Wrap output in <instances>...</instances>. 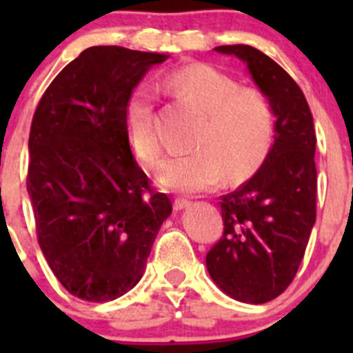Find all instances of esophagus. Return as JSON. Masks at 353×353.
<instances>
[{
	"label": "esophagus",
	"mask_w": 353,
	"mask_h": 353,
	"mask_svg": "<svg viewBox=\"0 0 353 353\" xmlns=\"http://www.w3.org/2000/svg\"><path fill=\"white\" fill-rule=\"evenodd\" d=\"M191 207V201L185 198H176L173 201V208L174 210H183V208H189Z\"/></svg>",
	"instance_id": "esophagus-1"
}]
</instances>
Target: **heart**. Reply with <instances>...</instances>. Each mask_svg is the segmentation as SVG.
I'll list each match as a JSON object with an SVG mask.
<instances>
[{
    "label": "heart",
    "mask_w": 353,
    "mask_h": 353,
    "mask_svg": "<svg viewBox=\"0 0 353 353\" xmlns=\"http://www.w3.org/2000/svg\"><path fill=\"white\" fill-rule=\"evenodd\" d=\"M161 86L191 102L205 114L185 155L164 161L159 182L166 189L201 192L214 189L226 174L240 182L260 168L274 143L276 114L258 90L242 88L236 79L207 63H191L168 72ZM155 90L143 83L130 93L125 108L129 145L146 166H157L162 155L154 123Z\"/></svg>",
    "instance_id": "b5f03b06"
}]
</instances>
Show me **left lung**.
Wrapping results in <instances>:
<instances>
[{"instance_id":"1","label":"left lung","mask_w":353,"mask_h":353,"mask_svg":"<svg viewBox=\"0 0 353 353\" xmlns=\"http://www.w3.org/2000/svg\"><path fill=\"white\" fill-rule=\"evenodd\" d=\"M215 51L248 65L277 120L274 145L260 170L221 196L224 232L207 252V269L235 301L263 304L293 281L316 221L313 114L299 84L272 58L244 43Z\"/></svg>"}]
</instances>
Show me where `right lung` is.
Returning <instances> with one entry per match:
<instances>
[{
    "label": "right lung",
    "mask_w": 353,
    "mask_h": 353,
    "mask_svg": "<svg viewBox=\"0 0 353 353\" xmlns=\"http://www.w3.org/2000/svg\"><path fill=\"white\" fill-rule=\"evenodd\" d=\"M166 54L84 49L52 79L33 114L26 187L37 239L74 297L108 302L141 279L171 201L130 150L125 108Z\"/></svg>",
    "instance_id": "add662e5"
}]
</instances>
